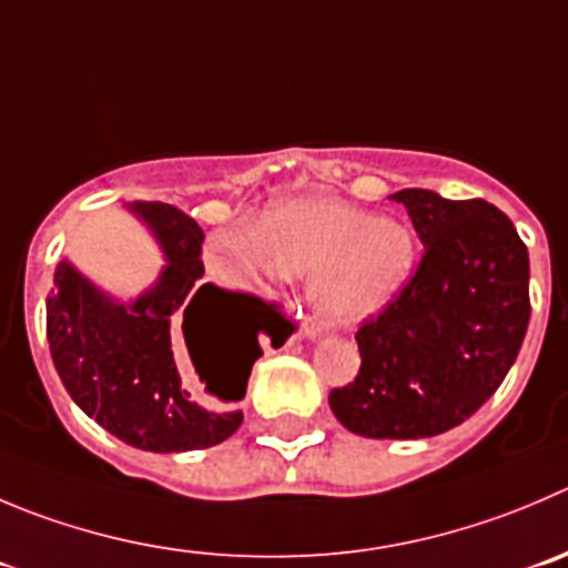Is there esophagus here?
<instances>
[{"mask_svg":"<svg viewBox=\"0 0 568 568\" xmlns=\"http://www.w3.org/2000/svg\"><path fill=\"white\" fill-rule=\"evenodd\" d=\"M317 334H321V332H317V328H306L304 337H306V339H317Z\"/></svg>","mask_w":568,"mask_h":568,"instance_id":"esophagus-1","label":"esophagus"}]
</instances>
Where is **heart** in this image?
<instances>
[{
	"mask_svg": "<svg viewBox=\"0 0 568 568\" xmlns=\"http://www.w3.org/2000/svg\"><path fill=\"white\" fill-rule=\"evenodd\" d=\"M212 275L236 287L306 281V304L326 326H359L390 310L418 270L404 223L332 197H293L264 209L251 231L206 240Z\"/></svg>",
	"mask_w": 568,
	"mask_h": 568,
	"instance_id": "obj_1",
	"label": "heart"
}]
</instances>
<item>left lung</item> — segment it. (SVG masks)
<instances>
[{
	"mask_svg": "<svg viewBox=\"0 0 568 568\" xmlns=\"http://www.w3.org/2000/svg\"><path fill=\"white\" fill-rule=\"evenodd\" d=\"M424 258L402 298L356 332L359 374L328 393L334 418L374 440H420L471 418L505 382L530 323V256L485 200L390 194Z\"/></svg>",
	"mask_w": 568,
	"mask_h": 568,
	"instance_id": "1",
	"label": "left lung"
}]
</instances>
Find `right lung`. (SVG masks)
Returning a JSON list of instances; mask_svg holds the SVG:
<instances>
[{
    "mask_svg": "<svg viewBox=\"0 0 568 568\" xmlns=\"http://www.w3.org/2000/svg\"><path fill=\"white\" fill-rule=\"evenodd\" d=\"M164 267L136 298H113L69 258L47 298V339L72 402L142 452L209 449L242 424L262 339H287L290 321L256 295L203 284V229L181 209L133 200ZM193 362L194 372L187 371Z\"/></svg>",
    "mask_w": 568,
    "mask_h": 568,
    "instance_id": "right-lung-1",
    "label": "right lung"
}]
</instances>
